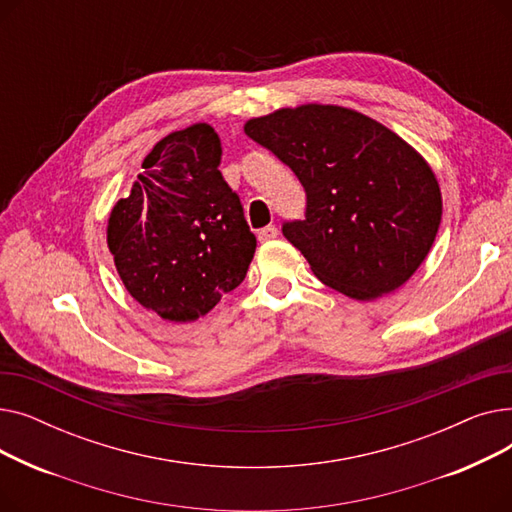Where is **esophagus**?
I'll return each mask as SVG.
<instances>
[{
  "instance_id": "34e87169",
  "label": "esophagus",
  "mask_w": 512,
  "mask_h": 512,
  "mask_svg": "<svg viewBox=\"0 0 512 512\" xmlns=\"http://www.w3.org/2000/svg\"><path fill=\"white\" fill-rule=\"evenodd\" d=\"M257 236H259V240H261V242L274 240V238L278 236V228H276V226H265V228H261V230H259V234H257Z\"/></svg>"
}]
</instances>
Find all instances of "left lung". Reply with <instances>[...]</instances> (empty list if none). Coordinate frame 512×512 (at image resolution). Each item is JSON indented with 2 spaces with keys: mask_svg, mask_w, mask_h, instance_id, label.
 Listing matches in <instances>:
<instances>
[{
  "mask_svg": "<svg viewBox=\"0 0 512 512\" xmlns=\"http://www.w3.org/2000/svg\"><path fill=\"white\" fill-rule=\"evenodd\" d=\"M245 132L305 186L307 218L282 232L326 286L373 301L419 270L442 193L432 166L394 130L351 107L303 103L247 120Z\"/></svg>",
  "mask_w": 512,
  "mask_h": 512,
  "instance_id": "obj_1",
  "label": "left lung"
}]
</instances>
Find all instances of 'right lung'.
<instances>
[{"label": "right lung", "instance_id": "right-lung-1", "mask_svg": "<svg viewBox=\"0 0 512 512\" xmlns=\"http://www.w3.org/2000/svg\"><path fill=\"white\" fill-rule=\"evenodd\" d=\"M222 141L195 122L157 141L107 218L130 297L174 324L207 315L247 276L257 240L220 168Z\"/></svg>", "mask_w": 512, "mask_h": 512}]
</instances>
